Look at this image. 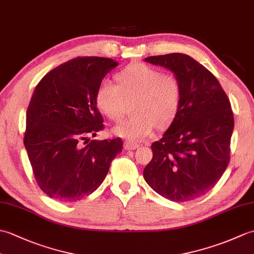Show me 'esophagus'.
<instances>
[{"label": "esophagus", "mask_w": 254, "mask_h": 254, "mask_svg": "<svg viewBox=\"0 0 254 254\" xmlns=\"http://www.w3.org/2000/svg\"><path fill=\"white\" fill-rule=\"evenodd\" d=\"M139 146L136 143H132V142H126L124 143V148L127 150H132V149H136Z\"/></svg>", "instance_id": "obj_1"}]
</instances>
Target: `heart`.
Listing matches in <instances>:
<instances>
[{
	"label": "heart",
	"mask_w": 254,
	"mask_h": 254,
	"mask_svg": "<svg viewBox=\"0 0 254 254\" xmlns=\"http://www.w3.org/2000/svg\"><path fill=\"white\" fill-rule=\"evenodd\" d=\"M116 80L117 85L102 80L95 96L98 110L111 121L120 120L127 102L134 100L135 116L113 127L116 135L139 142L152 135L155 127L163 128L174 121L182 101V86L174 75L134 63L119 72Z\"/></svg>",
	"instance_id": "b5f03b06"
}]
</instances>
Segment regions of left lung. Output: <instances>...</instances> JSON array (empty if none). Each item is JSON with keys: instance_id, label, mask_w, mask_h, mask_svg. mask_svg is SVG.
I'll use <instances>...</instances> for the list:
<instances>
[{"instance_id": "8db88e82", "label": "left lung", "mask_w": 254, "mask_h": 254, "mask_svg": "<svg viewBox=\"0 0 254 254\" xmlns=\"http://www.w3.org/2000/svg\"><path fill=\"white\" fill-rule=\"evenodd\" d=\"M182 86V101L163 137L152 144L153 158L144 179L159 195L189 202L216 185L230 159L234 115L217 78L193 58L182 53L148 57Z\"/></svg>"}]
</instances>
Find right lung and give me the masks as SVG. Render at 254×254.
<instances>
[{
  "instance_id": "right-lung-1",
  "label": "right lung",
  "mask_w": 254,
  "mask_h": 254,
  "mask_svg": "<svg viewBox=\"0 0 254 254\" xmlns=\"http://www.w3.org/2000/svg\"><path fill=\"white\" fill-rule=\"evenodd\" d=\"M118 64L108 58H76L53 68L36 86L24 145L38 186L57 201L76 202L96 191L122 152L120 137L88 138L104 128L97 87Z\"/></svg>"
}]
</instances>
